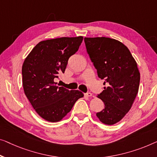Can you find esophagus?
<instances>
[{
	"mask_svg": "<svg viewBox=\"0 0 157 157\" xmlns=\"http://www.w3.org/2000/svg\"><path fill=\"white\" fill-rule=\"evenodd\" d=\"M85 97H92V93L88 92V93L85 94Z\"/></svg>",
	"mask_w": 157,
	"mask_h": 157,
	"instance_id": "1",
	"label": "esophagus"
}]
</instances>
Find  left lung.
<instances>
[{
    "label": "left lung",
    "instance_id": "obj_1",
    "mask_svg": "<svg viewBox=\"0 0 157 157\" xmlns=\"http://www.w3.org/2000/svg\"><path fill=\"white\" fill-rule=\"evenodd\" d=\"M85 43L98 77L107 85L97 96L105 106L97 116L101 123L113 125L130 111L138 93L137 64L127 46L116 39L85 37Z\"/></svg>",
    "mask_w": 157,
    "mask_h": 157
}]
</instances>
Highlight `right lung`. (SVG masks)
<instances>
[{
    "label": "right lung",
    "mask_w": 157,
    "mask_h": 157,
    "mask_svg": "<svg viewBox=\"0 0 157 157\" xmlns=\"http://www.w3.org/2000/svg\"><path fill=\"white\" fill-rule=\"evenodd\" d=\"M83 36L61 37L41 41L23 63L22 85L30 104L39 116L49 122H58L71 111L79 98L78 90L69 91L55 82L64 73L67 60L78 51Z\"/></svg>",
    "instance_id": "right-lung-1"
}]
</instances>
